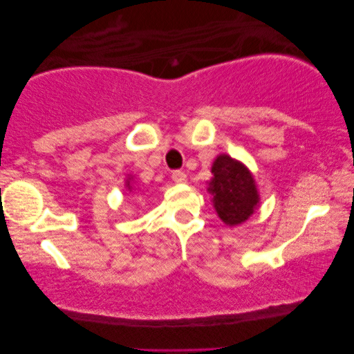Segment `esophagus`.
Here are the masks:
<instances>
[{
	"label": "esophagus",
	"mask_w": 354,
	"mask_h": 354,
	"mask_svg": "<svg viewBox=\"0 0 354 354\" xmlns=\"http://www.w3.org/2000/svg\"><path fill=\"white\" fill-rule=\"evenodd\" d=\"M171 177L176 183H185L187 182V174L182 172V171H174Z\"/></svg>",
	"instance_id": "34e87169"
}]
</instances>
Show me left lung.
<instances>
[{
  "label": "left lung",
  "mask_w": 354,
  "mask_h": 354,
  "mask_svg": "<svg viewBox=\"0 0 354 354\" xmlns=\"http://www.w3.org/2000/svg\"><path fill=\"white\" fill-rule=\"evenodd\" d=\"M212 177L207 192L224 224L234 227L245 222L259 206V193L253 174L236 159L219 154L211 167Z\"/></svg>",
  "instance_id": "obj_1"
}]
</instances>
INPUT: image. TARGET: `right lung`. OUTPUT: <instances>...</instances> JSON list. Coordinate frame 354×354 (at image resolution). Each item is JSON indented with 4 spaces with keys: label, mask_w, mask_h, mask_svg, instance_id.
<instances>
[{
    "label": "right lung",
    "mask_w": 354,
    "mask_h": 354,
    "mask_svg": "<svg viewBox=\"0 0 354 354\" xmlns=\"http://www.w3.org/2000/svg\"><path fill=\"white\" fill-rule=\"evenodd\" d=\"M125 185L129 187V190H130V192H132V187H130V177L127 178V182H125Z\"/></svg>",
    "instance_id": "1"
}]
</instances>
